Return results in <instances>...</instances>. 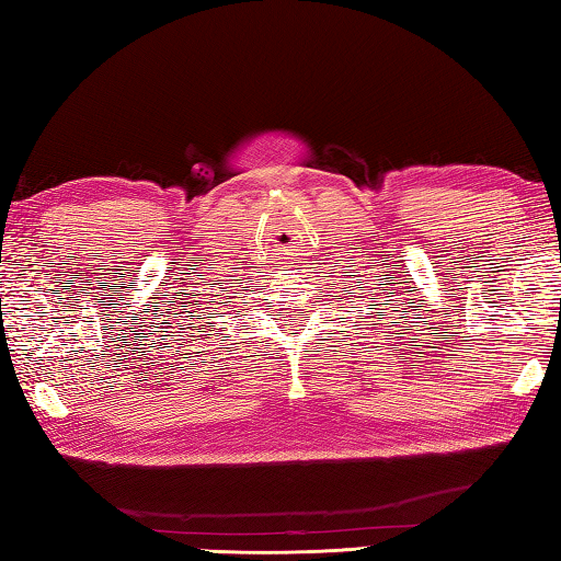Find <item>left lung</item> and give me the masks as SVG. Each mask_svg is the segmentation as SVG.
Here are the masks:
<instances>
[{
    "label": "left lung",
    "mask_w": 561,
    "mask_h": 561,
    "mask_svg": "<svg viewBox=\"0 0 561 561\" xmlns=\"http://www.w3.org/2000/svg\"><path fill=\"white\" fill-rule=\"evenodd\" d=\"M371 307H374V304H371Z\"/></svg>",
    "instance_id": "1"
}]
</instances>
